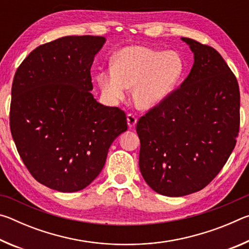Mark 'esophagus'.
I'll return each instance as SVG.
<instances>
[{"mask_svg": "<svg viewBox=\"0 0 249 249\" xmlns=\"http://www.w3.org/2000/svg\"><path fill=\"white\" fill-rule=\"evenodd\" d=\"M136 123H137L136 116L133 115V114H128V115H127V124H128V127H129V128L134 127V126L136 125Z\"/></svg>", "mask_w": 249, "mask_h": 249, "instance_id": "1", "label": "esophagus"}]
</instances>
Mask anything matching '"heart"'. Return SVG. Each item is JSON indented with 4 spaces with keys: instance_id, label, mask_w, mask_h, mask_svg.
<instances>
[{
    "instance_id": "1",
    "label": "heart",
    "mask_w": 249,
    "mask_h": 249,
    "mask_svg": "<svg viewBox=\"0 0 249 249\" xmlns=\"http://www.w3.org/2000/svg\"><path fill=\"white\" fill-rule=\"evenodd\" d=\"M184 69L182 57L174 50L161 52L134 45L121 49L113 61V69L100 72L98 79L108 100H123L127 89L134 88L135 105L149 109L175 89Z\"/></svg>"
}]
</instances>
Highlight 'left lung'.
I'll list each match as a JSON object with an SVG mask.
<instances>
[{
    "instance_id": "obj_1",
    "label": "left lung",
    "mask_w": 249,
    "mask_h": 249,
    "mask_svg": "<svg viewBox=\"0 0 249 249\" xmlns=\"http://www.w3.org/2000/svg\"><path fill=\"white\" fill-rule=\"evenodd\" d=\"M181 39L195 53L190 73L136 126L142 178L167 196L205 188L224 167L239 132L237 79L215 49Z\"/></svg>"
}]
</instances>
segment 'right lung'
<instances>
[{
    "instance_id": "add662e5",
    "label": "right lung",
    "mask_w": 249,
    "mask_h": 249,
    "mask_svg": "<svg viewBox=\"0 0 249 249\" xmlns=\"http://www.w3.org/2000/svg\"><path fill=\"white\" fill-rule=\"evenodd\" d=\"M102 36H66L24 59L12 84V137L31 175L60 192L88 187L127 129L124 111L93 98L91 66Z\"/></svg>"
}]
</instances>
